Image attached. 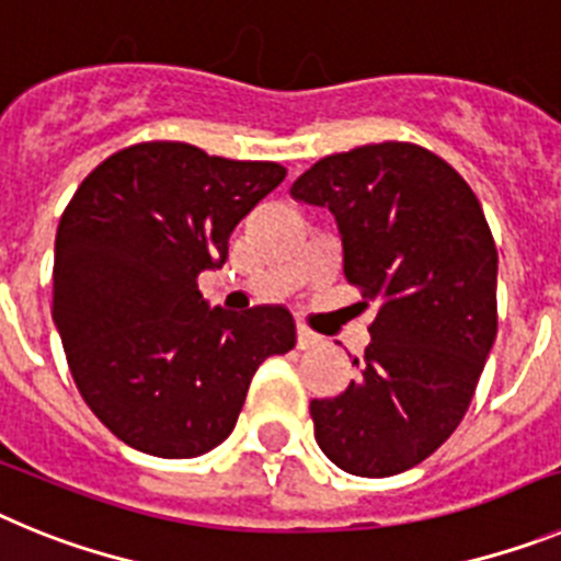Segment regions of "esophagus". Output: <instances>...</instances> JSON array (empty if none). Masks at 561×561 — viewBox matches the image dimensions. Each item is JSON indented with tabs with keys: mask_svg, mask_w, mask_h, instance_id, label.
I'll return each instance as SVG.
<instances>
[{
	"mask_svg": "<svg viewBox=\"0 0 561 561\" xmlns=\"http://www.w3.org/2000/svg\"><path fill=\"white\" fill-rule=\"evenodd\" d=\"M317 342H320V336H317L309 325L297 323V348H314Z\"/></svg>",
	"mask_w": 561,
	"mask_h": 561,
	"instance_id": "34e87169",
	"label": "esophagus"
}]
</instances>
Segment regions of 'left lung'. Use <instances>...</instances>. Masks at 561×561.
I'll return each mask as SVG.
<instances>
[{"mask_svg": "<svg viewBox=\"0 0 561 561\" xmlns=\"http://www.w3.org/2000/svg\"><path fill=\"white\" fill-rule=\"evenodd\" d=\"M289 193L334 213L345 277L376 304L359 374L311 401L317 444L359 478L413 469L455 433L497 336V247L483 207L415 142L331 153Z\"/></svg>", "mask_w": 561, "mask_h": 561, "instance_id": "1", "label": "left lung"}]
</instances>
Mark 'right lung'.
Segmentation results:
<instances>
[{
	"instance_id": "right-lung-1",
	"label": "right lung",
	"mask_w": 561,
	"mask_h": 561,
	"mask_svg": "<svg viewBox=\"0 0 561 561\" xmlns=\"http://www.w3.org/2000/svg\"><path fill=\"white\" fill-rule=\"evenodd\" d=\"M286 180L277 162L210 157L187 142L112 153L56 232L53 320L89 410L157 458L210 453L236 427L266 356L295 348L284 306L207 309L236 225Z\"/></svg>"
}]
</instances>
